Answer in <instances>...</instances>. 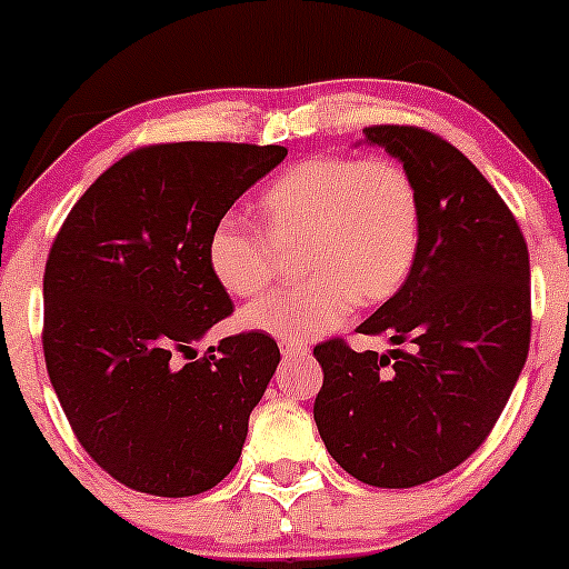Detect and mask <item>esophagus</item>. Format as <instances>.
Masks as SVG:
<instances>
[{
	"mask_svg": "<svg viewBox=\"0 0 569 569\" xmlns=\"http://www.w3.org/2000/svg\"><path fill=\"white\" fill-rule=\"evenodd\" d=\"M308 343L306 341H280V352L283 358H297V355H306L308 352Z\"/></svg>",
	"mask_w": 569,
	"mask_h": 569,
	"instance_id": "obj_1",
	"label": "esophagus"
}]
</instances>
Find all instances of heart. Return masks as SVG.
<instances>
[{
	"label": "heart",
	"instance_id": "obj_1",
	"mask_svg": "<svg viewBox=\"0 0 569 569\" xmlns=\"http://www.w3.org/2000/svg\"><path fill=\"white\" fill-rule=\"evenodd\" d=\"M261 228L226 214L211 228L206 261L233 297H256L280 272L279 248L300 242L302 278L244 308L242 325L283 341H308L341 325L355 306L388 302L421 248V192L388 157H308L280 170L256 200Z\"/></svg>",
	"mask_w": 569,
	"mask_h": 569
}]
</instances>
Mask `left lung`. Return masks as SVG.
<instances>
[{
  "label": "left lung",
  "mask_w": 569,
  "mask_h": 569,
  "mask_svg": "<svg viewBox=\"0 0 569 569\" xmlns=\"http://www.w3.org/2000/svg\"><path fill=\"white\" fill-rule=\"evenodd\" d=\"M421 192V248L399 291L358 332L401 349L313 347L325 382L313 418L330 457L371 487L449 473L487 440L531 341L529 248L492 183L421 126H369Z\"/></svg>",
  "instance_id": "left-lung-1"
}]
</instances>
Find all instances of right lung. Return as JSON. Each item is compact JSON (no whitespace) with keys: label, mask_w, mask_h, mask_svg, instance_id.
Returning <instances> with one entry per match:
<instances>
[{"label":"right lung","mask_w":569,"mask_h":569,"mask_svg":"<svg viewBox=\"0 0 569 569\" xmlns=\"http://www.w3.org/2000/svg\"><path fill=\"white\" fill-rule=\"evenodd\" d=\"M283 146L159 142L126 153L73 203L43 272L46 371L82 449L120 485L164 498L220 485L280 363L267 332L194 358L233 313L206 242Z\"/></svg>","instance_id":"obj_1"}]
</instances>
